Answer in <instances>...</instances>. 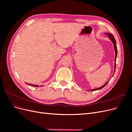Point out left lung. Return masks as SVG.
I'll return each instance as SVG.
<instances>
[{
    "mask_svg": "<svg viewBox=\"0 0 132 132\" xmlns=\"http://www.w3.org/2000/svg\"><path fill=\"white\" fill-rule=\"evenodd\" d=\"M107 35V36L109 37V38H110V39H111V41L112 42V43H113V46H114V50H115V53H116V54H115V58H114V62H116V58H117V45H116V39H115V38H114V37H113V36L111 34H110V33H106V34ZM116 64H114V71H115V69H116ZM109 81H107L105 84H104L103 85V86H101V87H98V88H97V89H93V90H91L90 91H95V90H100V89H102V88H103V87H105L106 85H107V84L109 82Z\"/></svg>",
    "mask_w": 132,
    "mask_h": 132,
    "instance_id": "1",
    "label": "left lung"
}]
</instances>
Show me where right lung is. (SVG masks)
Wrapping results in <instances>:
<instances>
[{"instance_id":"add662e5","label":"right lung","mask_w":132,"mask_h":132,"mask_svg":"<svg viewBox=\"0 0 132 132\" xmlns=\"http://www.w3.org/2000/svg\"><path fill=\"white\" fill-rule=\"evenodd\" d=\"M27 84L29 85H31V86H36V87H38L39 86L38 85H34V84Z\"/></svg>"}]
</instances>
